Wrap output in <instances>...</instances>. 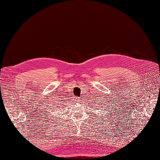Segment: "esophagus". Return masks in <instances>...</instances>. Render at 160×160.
<instances>
[{
    "instance_id": "esophagus-1",
    "label": "esophagus",
    "mask_w": 160,
    "mask_h": 160,
    "mask_svg": "<svg viewBox=\"0 0 160 160\" xmlns=\"http://www.w3.org/2000/svg\"><path fill=\"white\" fill-rule=\"evenodd\" d=\"M80 100V99H76V100H77V102H78V100Z\"/></svg>"
}]
</instances>
